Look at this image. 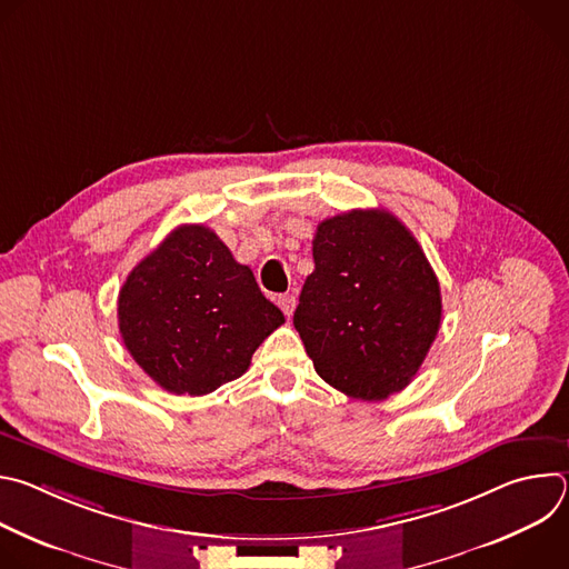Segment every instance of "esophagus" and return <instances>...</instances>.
Instances as JSON below:
<instances>
[{"mask_svg":"<svg viewBox=\"0 0 569 569\" xmlns=\"http://www.w3.org/2000/svg\"><path fill=\"white\" fill-rule=\"evenodd\" d=\"M279 308L283 310L286 317H292V312L297 308V297L295 295H281L279 297Z\"/></svg>","mask_w":569,"mask_h":569,"instance_id":"1","label":"esophagus"}]
</instances>
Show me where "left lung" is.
Masks as SVG:
<instances>
[{
    "mask_svg": "<svg viewBox=\"0 0 569 569\" xmlns=\"http://www.w3.org/2000/svg\"><path fill=\"white\" fill-rule=\"evenodd\" d=\"M312 259L292 321L315 371L358 400L408 387L441 327L417 238L385 209H353L317 224Z\"/></svg>",
    "mask_w": 569,
    "mask_h": 569,
    "instance_id": "left-lung-1",
    "label": "left lung"
}]
</instances>
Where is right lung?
<instances>
[{"label": "right lung", "instance_id": "obj_1", "mask_svg": "<svg viewBox=\"0 0 569 569\" xmlns=\"http://www.w3.org/2000/svg\"><path fill=\"white\" fill-rule=\"evenodd\" d=\"M117 315L134 362L178 396H204L246 373L286 321L252 270L204 224L173 229L134 266Z\"/></svg>", "mask_w": 569, "mask_h": 569}]
</instances>
